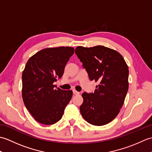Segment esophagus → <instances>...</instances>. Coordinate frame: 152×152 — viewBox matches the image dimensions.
Wrapping results in <instances>:
<instances>
[{"mask_svg": "<svg viewBox=\"0 0 152 152\" xmlns=\"http://www.w3.org/2000/svg\"><path fill=\"white\" fill-rule=\"evenodd\" d=\"M73 93L74 95H79L80 94V93L78 91H77L75 89H73Z\"/></svg>", "mask_w": 152, "mask_h": 152, "instance_id": "1", "label": "esophagus"}]
</instances>
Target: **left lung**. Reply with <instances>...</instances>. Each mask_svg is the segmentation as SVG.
Instances as JSON below:
<instances>
[{
  "label": "left lung",
  "mask_w": 152,
  "mask_h": 152,
  "mask_svg": "<svg viewBox=\"0 0 152 152\" xmlns=\"http://www.w3.org/2000/svg\"><path fill=\"white\" fill-rule=\"evenodd\" d=\"M75 53L90 80L99 83L94 93L82 95V117L93 125L107 124L118 115L124 103L129 88L127 64L117 51L102 46H78Z\"/></svg>",
  "instance_id": "obj_1"
}]
</instances>
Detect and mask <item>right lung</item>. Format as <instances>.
Returning <instances> with one entry per match:
<instances>
[{
	"mask_svg": "<svg viewBox=\"0 0 152 152\" xmlns=\"http://www.w3.org/2000/svg\"><path fill=\"white\" fill-rule=\"evenodd\" d=\"M72 47L45 48L29 58L22 74V97L36 120L44 125L59 121L72 96L71 90L56 88L74 53Z\"/></svg>",
	"mask_w": 152,
	"mask_h": 152,
	"instance_id": "1",
	"label": "right lung"
}]
</instances>
